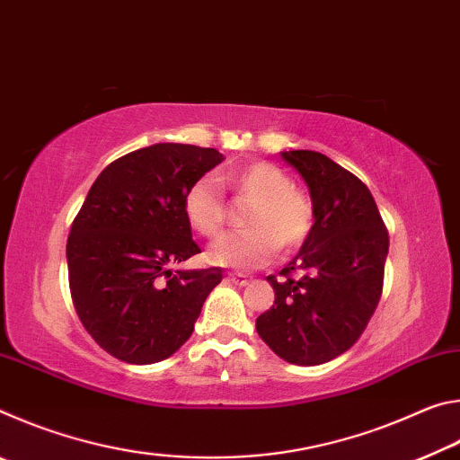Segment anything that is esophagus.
I'll use <instances>...</instances> for the list:
<instances>
[{
    "mask_svg": "<svg viewBox=\"0 0 460 460\" xmlns=\"http://www.w3.org/2000/svg\"><path fill=\"white\" fill-rule=\"evenodd\" d=\"M229 279L233 284H237V286H245L249 279H247V276H243V274H229Z\"/></svg>",
    "mask_w": 460,
    "mask_h": 460,
    "instance_id": "obj_1",
    "label": "esophagus"
}]
</instances>
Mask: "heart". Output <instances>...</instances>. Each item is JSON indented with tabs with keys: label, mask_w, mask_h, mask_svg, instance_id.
Here are the masks:
<instances>
[{
	"label": "heart",
	"mask_w": 460,
	"mask_h": 460,
	"mask_svg": "<svg viewBox=\"0 0 460 460\" xmlns=\"http://www.w3.org/2000/svg\"><path fill=\"white\" fill-rule=\"evenodd\" d=\"M252 199L245 223L252 227L225 233L208 249L215 266L252 270L274 258L278 247L294 252L313 233L314 207L292 178L271 162H252L239 170L200 176L184 192L182 208L190 227L202 237H215L227 219L221 186Z\"/></svg>",
	"instance_id": "1"
}]
</instances>
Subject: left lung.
I'll return each instance as SVG.
<instances>
[{
  "label": "left lung",
  "instance_id": "8db88e82",
  "mask_svg": "<svg viewBox=\"0 0 460 460\" xmlns=\"http://www.w3.org/2000/svg\"><path fill=\"white\" fill-rule=\"evenodd\" d=\"M308 184L314 225L298 255L268 276L274 306L255 329L284 361L321 365L349 351L384 290L385 223L359 178L321 152H282Z\"/></svg>",
  "mask_w": 460,
  "mask_h": 460
}]
</instances>
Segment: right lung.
Here are the masks:
<instances>
[{
  "instance_id": "obj_1",
  "label": "right lung",
  "mask_w": 460,
  "mask_h": 460,
  "mask_svg": "<svg viewBox=\"0 0 460 460\" xmlns=\"http://www.w3.org/2000/svg\"><path fill=\"white\" fill-rule=\"evenodd\" d=\"M221 160L215 147L154 144L93 182L66 241L68 286L83 326L115 359H168L223 279L221 268L170 270L200 253L182 199Z\"/></svg>"
}]
</instances>
